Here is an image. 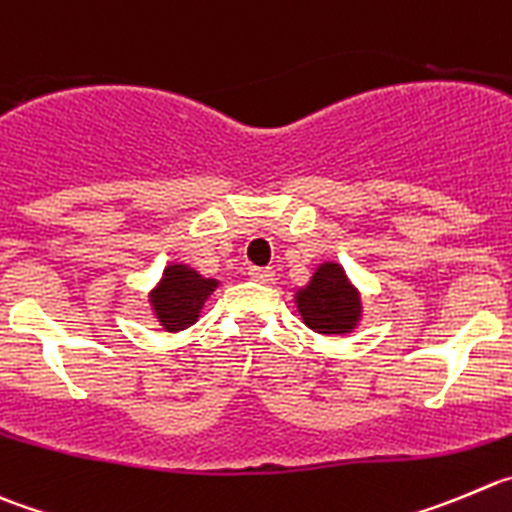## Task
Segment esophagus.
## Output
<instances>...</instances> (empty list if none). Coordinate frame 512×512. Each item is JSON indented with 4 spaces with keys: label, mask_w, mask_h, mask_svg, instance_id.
<instances>
[{
    "label": "esophagus",
    "mask_w": 512,
    "mask_h": 512,
    "mask_svg": "<svg viewBox=\"0 0 512 512\" xmlns=\"http://www.w3.org/2000/svg\"><path fill=\"white\" fill-rule=\"evenodd\" d=\"M248 276H251L253 281H259V284H271L274 281V269H259V266H253V269H248Z\"/></svg>",
    "instance_id": "esophagus-1"
}]
</instances>
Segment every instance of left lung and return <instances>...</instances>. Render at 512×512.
<instances>
[{
  "label": "left lung",
  "mask_w": 512,
  "mask_h": 512,
  "mask_svg": "<svg viewBox=\"0 0 512 512\" xmlns=\"http://www.w3.org/2000/svg\"><path fill=\"white\" fill-rule=\"evenodd\" d=\"M296 309L316 334H352L362 321V296L342 264L324 261L294 296Z\"/></svg>",
  "instance_id": "1"
}]
</instances>
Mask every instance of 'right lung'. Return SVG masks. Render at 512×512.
I'll use <instances>...</instances> for the list:
<instances>
[{
	"label": "right lung",
	"mask_w": 512,
	"mask_h": 512,
	"mask_svg": "<svg viewBox=\"0 0 512 512\" xmlns=\"http://www.w3.org/2000/svg\"><path fill=\"white\" fill-rule=\"evenodd\" d=\"M216 289V279H206L188 264H168L150 291V309L165 332H183L196 324L208 296Z\"/></svg>",
	"instance_id": "obj_1"
}]
</instances>
